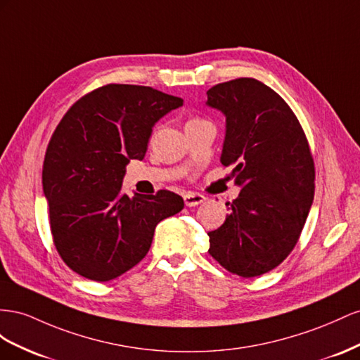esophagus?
Returning <instances> with one entry per match:
<instances>
[{"instance_id":"34e87169","label":"esophagus","mask_w":360,"mask_h":360,"mask_svg":"<svg viewBox=\"0 0 360 360\" xmlns=\"http://www.w3.org/2000/svg\"><path fill=\"white\" fill-rule=\"evenodd\" d=\"M184 202L187 207H198V205L205 202V196L199 193H186L184 194Z\"/></svg>"}]
</instances>
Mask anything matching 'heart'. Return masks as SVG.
I'll return each mask as SVG.
<instances>
[{"instance_id": "b5f03b06", "label": "heart", "mask_w": 360, "mask_h": 360, "mask_svg": "<svg viewBox=\"0 0 360 360\" xmlns=\"http://www.w3.org/2000/svg\"><path fill=\"white\" fill-rule=\"evenodd\" d=\"M193 120H198V119H193ZM190 122H191V120H190Z\"/></svg>"}]
</instances>
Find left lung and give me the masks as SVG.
Instances as JSON below:
<instances>
[{
	"label": "left lung",
	"mask_w": 360,
	"mask_h": 360,
	"mask_svg": "<svg viewBox=\"0 0 360 360\" xmlns=\"http://www.w3.org/2000/svg\"><path fill=\"white\" fill-rule=\"evenodd\" d=\"M207 95L226 117L220 162L241 187L224 223L208 232L210 253L233 274L261 276L300 237L314 200L311 149L292 110L261 81L232 79Z\"/></svg>",
	"instance_id": "1"
}]
</instances>
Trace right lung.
<instances>
[{"mask_svg": "<svg viewBox=\"0 0 360 360\" xmlns=\"http://www.w3.org/2000/svg\"><path fill=\"white\" fill-rule=\"evenodd\" d=\"M178 96L132 84H108L69 108L46 149L42 184L51 233L70 270L108 282L137 265L157 224L184 200L122 193L129 160H143L155 123L182 107Z\"/></svg>", "mask_w": 360, "mask_h": 360, "instance_id": "right-lung-1", "label": "right lung"}]
</instances>
